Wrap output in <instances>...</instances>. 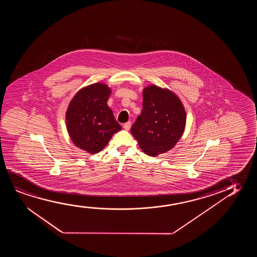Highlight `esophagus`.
<instances>
[{
	"label": "esophagus",
	"instance_id": "obj_1",
	"mask_svg": "<svg viewBox=\"0 0 257 257\" xmlns=\"http://www.w3.org/2000/svg\"><path fill=\"white\" fill-rule=\"evenodd\" d=\"M131 125H132V123H131L130 121H128L127 123H123V127L124 128V130L128 131L130 129Z\"/></svg>",
	"mask_w": 257,
	"mask_h": 257
}]
</instances>
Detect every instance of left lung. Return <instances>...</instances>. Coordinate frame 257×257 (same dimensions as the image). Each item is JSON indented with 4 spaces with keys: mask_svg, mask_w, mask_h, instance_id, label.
<instances>
[{
    "mask_svg": "<svg viewBox=\"0 0 257 257\" xmlns=\"http://www.w3.org/2000/svg\"><path fill=\"white\" fill-rule=\"evenodd\" d=\"M186 112L173 92L155 85L143 90V108L131 128L145 154L156 156L169 151L182 137Z\"/></svg>",
    "mask_w": 257,
    "mask_h": 257,
    "instance_id": "1",
    "label": "left lung"
}]
</instances>
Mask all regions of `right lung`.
Returning <instances> with one entry per match:
<instances>
[{
  "label": "right lung",
  "instance_id": "obj_1",
  "mask_svg": "<svg viewBox=\"0 0 257 257\" xmlns=\"http://www.w3.org/2000/svg\"><path fill=\"white\" fill-rule=\"evenodd\" d=\"M109 95L105 84L94 83L78 91L68 106V134L76 147L89 154L102 151L113 134L122 129L107 105Z\"/></svg>",
  "mask_w": 257,
  "mask_h": 257
}]
</instances>
